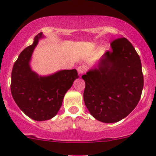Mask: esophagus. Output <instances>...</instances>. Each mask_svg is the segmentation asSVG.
<instances>
[{
  "mask_svg": "<svg viewBox=\"0 0 156 156\" xmlns=\"http://www.w3.org/2000/svg\"><path fill=\"white\" fill-rule=\"evenodd\" d=\"M87 67L86 65H81L77 67V71L80 74H83V73H85L87 71Z\"/></svg>",
  "mask_w": 156,
  "mask_h": 156,
  "instance_id": "1",
  "label": "esophagus"
}]
</instances>
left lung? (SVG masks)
I'll list each match as a JSON object with an SVG mask.
<instances>
[{
  "label": "left lung",
  "mask_w": 156,
  "mask_h": 156,
  "mask_svg": "<svg viewBox=\"0 0 156 156\" xmlns=\"http://www.w3.org/2000/svg\"><path fill=\"white\" fill-rule=\"evenodd\" d=\"M111 47L98 68L82 76L86 83L85 105L92 116L104 123L126 118L138 104L143 88L141 61L132 44L121 37Z\"/></svg>",
  "instance_id": "obj_1"
}]
</instances>
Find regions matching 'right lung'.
<instances>
[{
	"instance_id": "obj_1",
	"label": "right lung",
	"mask_w": 156,
	"mask_h": 156,
	"mask_svg": "<svg viewBox=\"0 0 156 156\" xmlns=\"http://www.w3.org/2000/svg\"><path fill=\"white\" fill-rule=\"evenodd\" d=\"M42 32L34 38L14 63L10 89L15 102L29 118L42 121L55 117L61 108L64 95L79 77L76 70H60L47 76L32 71L29 62Z\"/></svg>"
}]
</instances>
